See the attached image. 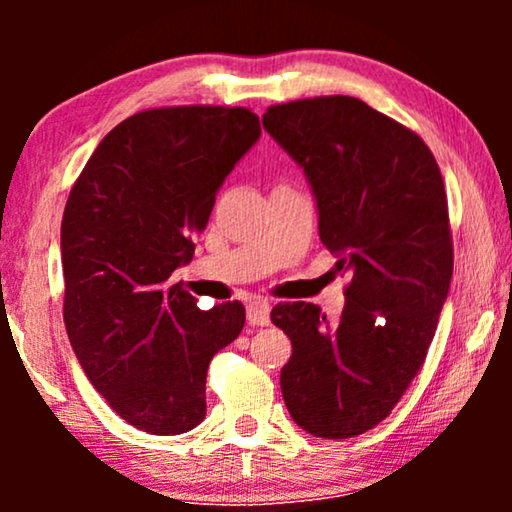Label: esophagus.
<instances>
[{"label":"esophagus","instance_id":"34e87169","mask_svg":"<svg viewBox=\"0 0 512 512\" xmlns=\"http://www.w3.org/2000/svg\"><path fill=\"white\" fill-rule=\"evenodd\" d=\"M247 321L251 326H268L270 324L268 300H251L247 305Z\"/></svg>","mask_w":512,"mask_h":512}]
</instances>
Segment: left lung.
Masks as SVG:
<instances>
[{
  "instance_id": "left-lung-1",
  "label": "left lung",
  "mask_w": 512,
  "mask_h": 512,
  "mask_svg": "<svg viewBox=\"0 0 512 512\" xmlns=\"http://www.w3.org/2000/svg\"><path fill=\"white\" fill-rule=\"evenodd\" d=\"M263 128L303 167L321 242L352 275L335 324L312 303L272 310L293 345L279 377L284 403L312 436H359L422 370L450 291L440 167L417 132L347 95L275 104Z\"/></svg>"
}]
</instances>
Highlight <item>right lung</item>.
I'll return each mask as SVG.
<instances>
[{
	"mask_svg": "<svg viewBox=\"0 0 512 512\" xmlns=\"http://www.w3.org/2000/svg\"><path fill=\"white\" fill-rule=\"evenodd\" d=\"M261 137L244 107L146 109L102 139L62 216L65 326L88 380L118 417L153 436L205 419L212 356L244 326V305L200 310L170 284L193 258L223 179Z\"/></svg>",
	"mask_w": 512,
	"mask_h": 512,
	"instance_id": "obj_1",
	"label": "right lung"
}]
</instances>
